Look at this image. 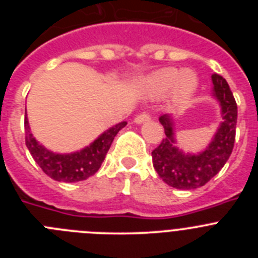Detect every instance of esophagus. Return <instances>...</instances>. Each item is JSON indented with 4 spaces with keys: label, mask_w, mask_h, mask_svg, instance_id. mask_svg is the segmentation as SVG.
I'll return each mask as SVG.
<instances>
[{
    "label": "esophagus",
    "mask_w": 258,
    "mask_h": 258,
    "mask_svg": "<svg viewBox=\"0 0 258 258\" xmlns=\"http://www.w3.org/2000/svg\"><path fill=\"white\" fill-rule=\"evenodd\" d=\"M151 120V116L149 115V113H140V115H137L136 117H134V122L136 124H143V122H147Z\"/></svg>",
    "instance_id": "34e87169"
}]
</instances>
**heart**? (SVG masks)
<instances>
[{"label": "heart", "instance_id": "obj_1", "mask_svg": "<svg viewBox=\"0 0 258 258\" xmlns=\"http://www.w3.org/2000/svg\"><path fill=\"white\" fill-rule=\"evenodd\" d=\"M141 90L151 98L164 97L172 93L175 98H186L198 88V76L191 70L163 68L141 80Z\"/></svg>", "mask_w": 258, "mask_h": 258}]
</instances>
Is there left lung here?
Here are the masks:
<instances>
[{
    "instance_id": "left-lung-1",
    "label": "left lung",
    "mask_w": 258,
    "mask_h": 258,
    "mask_svg": "<svg viewBox=\"0 0 258 258\" xmlns=\"http://www.w3.org/2000/svg\"><path fill=\"white\" fill-rule=\"evenodd\" d=\"M212 97L221 108V122L206 150L190 154L177 146L173 115L164 113L159 121L165 137L152 151V164L159 177L174 188L192 190L202 187L217 174L229 160L235 142L238 107L229 84L220 75H212Z\"/></svg>"
}]
</instances>
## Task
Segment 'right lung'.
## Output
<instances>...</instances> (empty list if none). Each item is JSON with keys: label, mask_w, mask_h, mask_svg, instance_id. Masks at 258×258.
I'll return each instance as SVG.
<instances>
[{"label": "right lung", "mask_w": 258, "mask_h": 258, "mask_svg": "<svg viewBox=\"0 0 258 258\" xmlns=\"http://www.w3.org/2000/svg\"><path fill=\"white\" fill-rule=\"evenodd\" d=\"M125 125H126V121L113 125L80 151L58 154V152L50 151L33 137L29 127L28 117L26 115V118H24L26 145L33 160L50 178L58 182H79L92 177L98 172L109 147L112 145L113 138Z\"/></svg>", "instance_id": "obj_1"}]
</instances>
